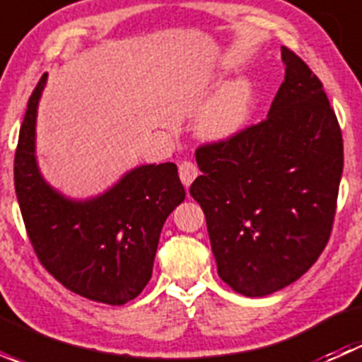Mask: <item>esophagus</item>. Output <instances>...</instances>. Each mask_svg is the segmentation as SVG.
Listing matches in <instances>:
<instances>
[{
    "mask_svg": "<svg viewBox=\"0 0 362 362\" xmlns=\"http://www.w3.org/2000/svg\"><path fill=\"white\" fill-rule=\"evenodd\" d=\"M178 175H180L182 184H184L185 187H189V185L194 182V178L199 175V170L192 160H182V163L178 164Z\"/></svg>",
    "mask_w": 362,
    "mask_h": 362,
    "instance_id": "34e87169",
    "label": "esophagus"
}]
</instances>
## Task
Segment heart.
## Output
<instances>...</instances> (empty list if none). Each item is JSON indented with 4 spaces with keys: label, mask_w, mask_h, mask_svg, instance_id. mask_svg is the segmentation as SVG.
I'll use <instances>...</instances> for the list:
<instances>
[{
    "label": "heart",
    "mask_w": 362,
    "mask_h": 362,
    "mask_svg": "<svg viewBox=\"0 0 362 362\" xmlns=\"http://www.w3.org/2000/svg\"><path fill=\"white\" fill-rule=\"evenodd\" d=\"M249 108V83L245 80L226 83L199 115V134L208 140H224V138L233 136L245 122Z\"/></svg>",
    "instance_id": "1"
}]
</instances>
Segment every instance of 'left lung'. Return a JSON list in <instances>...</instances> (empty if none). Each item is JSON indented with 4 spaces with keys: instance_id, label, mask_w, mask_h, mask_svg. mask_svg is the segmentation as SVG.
I'll list each match as a JSON object with an SVG mask.
<instances>
[{
    "instance_id": "obj_1",
    "label": "left lung",
    "mask_w": 362,
    "mask_h": 362,
    "mask_svg": "<svg viewBox=\"0 0 362 362\" xmlns=\"http://www.w3.org/2000/svg\"><path fill=\"white\" fill-rule=\"evenodd\" d=\"M286 76L268 119L196 148L202 204L218 276L259 298L312 268L329 242L343 140L322 82L282 47Z\"/></svg>"
}]
</instances>
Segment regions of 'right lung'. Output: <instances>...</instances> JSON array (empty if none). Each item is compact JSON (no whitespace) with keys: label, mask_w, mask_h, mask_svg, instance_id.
Returning <instances> with one entry per match:
<instances>
[{"label":"right lung","mask_w":362,"mask_h":362,"mask_svg":"<svg viewBox=\"0 0 362 362\" xmlns=\"http://www.w3.org/2000/svg\"><path fill=\"white\" fill-rule=\"evenodd\" d=\"M47 73L29 96L19 133L13 182L25 231L43 268L71 293L124 305L152 276L159 235L185 198L173 163L134 168L103 196L71 202L40 175L35 159L36 108Z\"/></svg>","instance_id":"1"}]
</instances>
